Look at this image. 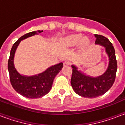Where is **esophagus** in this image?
Instances as JSON below:
<instances>
[{
  "label": "esophagus",
  "mask_w": 125,
  "mask_h": 125,
  "mask_svg": "<svg viewBox=\"0 0 125 125\" xmlns=\"http://www.w3.org/2000/svg\"><path fill=\"white\" fill-rule=\"evenodd\" d=\"M71 65V62L69 61H65L64 62H63V66H68V65Z\"/></svg>",
  "instance_id": "34e87169"
}]
</instances>
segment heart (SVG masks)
I'll return each mask as SVG.
<instances>
[{"mask_svg": "<svg viewBox=\"0 0 125 125\" xmlns=\"http://www.w3.org/2000/svg\"><path fill=\"white\" fill-rule=\"evenodd\" d=\"M81 42L82 46H85L89 43V40L87 38H83L81 34H74L67 37L63 40V44L66 47H74Z\"/></svg>", "mask_w": 125, "mask_h": 125, "instance_id": "b5f03b06", "label": "heart"}]
</instances>
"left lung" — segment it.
Returning <instances> with one entry per match:
<instances>
[{
	"mask_svg": "<svg viewBox=\"0 0 125 125\" xmlns=\"http://www.w3.org/2000/svg\"><path fill=\"white\" fill-rule=\"evenodd\" d=\"M95 44L105 48L109 63L108 68L102 75L96 77L85 74L78 67L72 65V76L71 84L76 94L86 98H95L103 95L112 86L116 76L117 63L115 52L112 44L104 36L95 34Z\"/></svg>",
	"mask_w": 125,
	"mask_h": 125,
	"instance_id": "8db88e82",
	"label": "left lung"
}]
</instances>
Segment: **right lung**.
<instances>
[{"label":"right lung","instance_id":"1","mask_svg":"<svg viewBox=\"0 0 125 125\" xmlns=\"http://www.w3.org/2000/svg\"><path fill=\"white\" fill-rule=\"evenodd\" d=\"M43 32V30L34 31L21 37L13 45L8 62L10 80L12 87L20 95L29 99H38L47 95L51 90L54 78L63 67V63H60L33 76L22 75L15 67V54L21 41Z\"/></svg>","mask_w":125,"mask_h":125}]
</instances>
